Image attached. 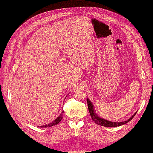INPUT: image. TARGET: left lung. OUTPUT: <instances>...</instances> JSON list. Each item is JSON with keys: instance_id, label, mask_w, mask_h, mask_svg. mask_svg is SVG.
<instances>
[{"instance_id": "8db88e82", "label": "left lung", "mask_w": 153, "mask_h": 153, "mask_svg": "<svg viewBox=\"0 0 153 153\" xmlns=\"http://www.w3.org/2000/svg\"><path fill=\"white\" fill-rule=\"evenodd\" d=\"M87 105H88V109H89V113L91 115V117H92V119L94 121V123L100 125V126H105V127H117V126H120L121 125H123L124 124H126L127 123H128L129 121H130L133 118V117L135 116V114H137V112H135L134 114L132 116L129 118L127 121H123V122H111L109 121H107V120H105L104 119L101 118L100 116H98V114H97L94 109V106L92 105L91 101L87 98Z\"/></svg>"}]
</instances>
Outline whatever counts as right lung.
Here are the masks:
<instances>
[{
  "instance_id": "obj_1",
  "label": "right lung",
  "mask_w": 153,
  "mask_h": 153,
  "mask_svg": "<svg viewBox=\"0 0 153 153\" xmlns=\"http://www.w3.org/2000/svg\"><path fill=\"white\" fill-rule=\"evenodd\" d=\"M63 113H64V111H62L61 114L60 115L57 119H55L54 121H52V123H49L48 124L43 125V126H39V127H41V128H48V127H51V126H55V125L59 124V122L62 120V119L63 117Z\"/></svg>"
}]
</instances>
